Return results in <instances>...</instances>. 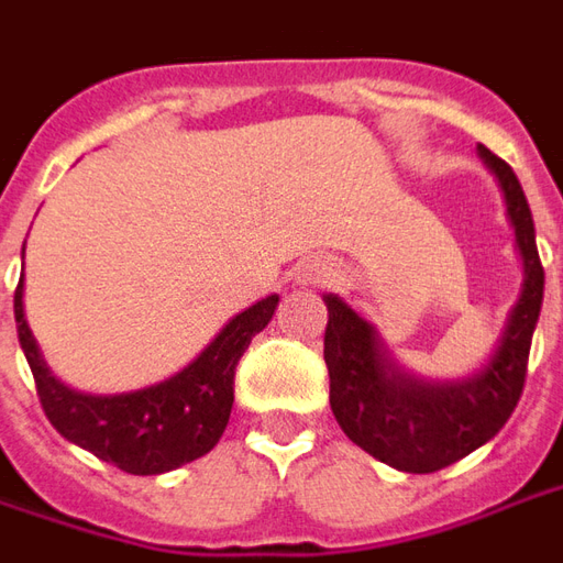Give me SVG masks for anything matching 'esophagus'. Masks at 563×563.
I'll use <instances>...</instances> for the list:
<instances>
[{"mask_svg": "<svg viewBox=\"0 0 563 563\" xmlns=\"http://www.w3.org/2000/svg\"><path fill=\"white\" fill-rule=\"evenodd\" d=\"M338 271H334V265L331 262H325V258H305V262H298V268H295L292 274V283L295 286H325V283L334 277Z\"/></svg>", "mask_w": 563, "mask_h": 563, "instance_id": "obj_1", "label": "esophagus"}]
</instances>
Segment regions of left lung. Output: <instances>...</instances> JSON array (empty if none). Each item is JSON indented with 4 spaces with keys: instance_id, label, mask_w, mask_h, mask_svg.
<instances>
[{
    "instance_id": "1",
    "label": "left lung",
    "mask_w": 563,
    "mask_h": 563,
    "mask_svg": "<svg viewBox=\"0 0 563 563\" xmlns=\"http://www.w3.org/2000/svg\"><path fill=\"white\" fill-rule=\"evenodd\" d=\"M479 159L497 177L507 201L521 258V289L495 350L473 374L459 379L410 374L395 362L379 331L362 313L338 295H322L329 307L325 365L331 413L355 446L395 471L434 473L471 455L507 424L525 386L545 274L519 177L488 147H479Z\"/></svg>"
}]
</instances>
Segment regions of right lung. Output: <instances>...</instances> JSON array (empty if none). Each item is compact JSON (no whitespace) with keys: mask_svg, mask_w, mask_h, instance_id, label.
I'll list each match as a JSON object with an SVG mask.
<instances>
[{"mask_svg":"<svg viewBox=\"0 0 563 563\" xmlns=\"http://www.w3.org/2000/svg\"><path fill=\"white\" fill-rule=\"evenodd\" d=\"M26 250V244H23ZM280 295L234 313L201 353L168 379L120 395H90L54 377L23 307V277L14 292L20 350L32 367L51 424L68 443L135 476L177 471L220 443L234 404V365L265 329Z\"/></svg>","mask_w":563,"mask_h":563,"instance_id":"obj_1","label":"right lung"}]
</instances>
